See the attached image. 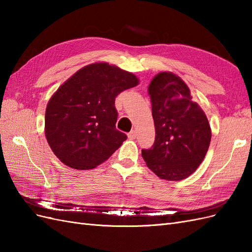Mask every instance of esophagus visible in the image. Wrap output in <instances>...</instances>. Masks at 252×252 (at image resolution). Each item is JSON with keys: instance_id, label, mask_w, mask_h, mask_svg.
<instances>
[{"instance_id": "1", "label": "esophagus", "mask_w": 252, "mask_h": 252, "mask_svg": "<svg viewBox=\"0 0 252 252\" xmlns=\"http://www.w3.org/2000/svg\"><path fill=\"white\" fill-rule=\"evenodd\" d=\"M135 136H136V132L134 130H132V131H130V132L128 133V138L130 139V140H134Z\"/></svg>"}]
</instances>
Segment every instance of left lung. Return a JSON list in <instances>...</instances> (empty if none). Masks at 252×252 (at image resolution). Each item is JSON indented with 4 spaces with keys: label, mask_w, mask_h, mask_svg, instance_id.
<instances>
[{
    "label": "left lung",
    "mask_w": 252,
    "mask_h": 252,
    "mask_svg": "<svg viewBox=\"0 0 252 252\" xmlns=\"http://www.w3.org/2000/svg\"><path fill=\"white\" fill-rule=\"evenodd\" d=\"M148 90L156 140L151 148L142 149V157L158 178L186 179L207 154L211 140L208 119L191 101L188 86L178 75L158 73Z\"/></svg>",
    "instance_id": "8db88e82"
}]
</instances>
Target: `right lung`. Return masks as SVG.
<instances>
[{
  "label": "right lung",
  "mask_w": 252,
  "mask_h": 252,
  "mask_svg": "<svg viewBox=\"0 0 252 252\" xmlns=\"http://www.w3.org/2000/svg\"><path fill=\"white\" fill-rule=\"evenodd\" d=\"M139 84L131 72L107 63L82 68L49 100L45 134L61 162L74 169H93L127 139L116 128V97Z\"/></svg>",
  "instance_id": "add662e5"
}]
</instances>
